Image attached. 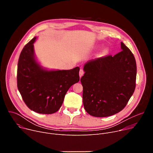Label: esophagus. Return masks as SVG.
<instances>
[{
	"label": "esophagus",
	"mask_w": 153,
	"mask_h": 153,
	"mask_svg": "<svg viewBox=\"0 0 153 153\" xmlns=\"http://www.w3.org/2000/svg\"><path fill=\"white\" fill-rule=\"evenodd\" d=\"M84 74V71H83V70H80V71H79V76H80V77H82V76H83Z\"/></svg>",
	"instance_id": "esophagus-1"
}]
</instances>
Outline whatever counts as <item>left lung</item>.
Wrapping results in <instances>:
<instances>
[{
    "instance_id": "1",
    "label": "left lung",
    "mask_w": 153,
    "mask_h": 153,
    "mask_svg": "<svg viewBox=\"0 0 153 153\" xmlns=\"http://www.w3.org/2000/svg\"><path fill=\"white\" fill-rule=\"evenodd\" d=\"M122 51L114 55L87 62L80 79L86 111L104 117L122 111L136 87L137 68L134 55L121 42Z\"/></svg>"
}]
</instances>
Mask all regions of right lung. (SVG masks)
I'll return each mask as SVG.
<instances>
[{
  "label": "right lung",
  "mask_w": 153,
  "mask_h": 153,
  "mask_svg": "<svg viewBox=\"0 0 153 153\" xmlns=\"http://www.w3.org/2000/svg\"><path fill=\"white\" fill-rule=\"evenodd\" d=\"M34 37L22 51L17 65V88L30 110L50 114L57 112L70 87L79 81V67L49 70L43 67L34 51Z\"/></svg>",
  "instance_id": "obj_1"
}]
</instances>
